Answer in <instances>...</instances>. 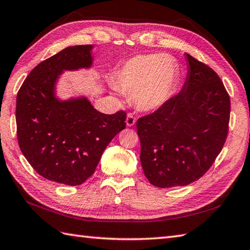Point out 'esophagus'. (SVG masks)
Here are the masks:
<instances>
[{"mask_svg":"<svg viewBox=\"0 0 250 250\" xmlns=\"http://www.w3.org/2000/svg\"><path fill=\"white\" fill-rule=\"evenodd\" d=\"M135 122H136V119L133 115L129 114L128 116H126V119H125L126 126H133L135 125Z\"/></svg>","mask_w":250,"mask_h":250,"instance_id":"esophagus-1","label":"esophagus"}]
</instances>
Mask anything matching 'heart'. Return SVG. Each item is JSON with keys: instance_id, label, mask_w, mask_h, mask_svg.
<instances>
[{"instance_id": "b5f03b06", "label": "heart", "mask_w": 250, "mask_h": 250, "mask_svg": "<svg viewBox=\"0 0 250 250\" xmlns=\"http://www.w3.org/2000/svg\"><path fill=\"white\" fill-rule=\"evenodd\" d=\"M179 79V65L169 54H142L125 61L112 77L116 90L131 94L142 111H155L172 95Z\"/></svg>"}]
</instances>
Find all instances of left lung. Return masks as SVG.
Returning <instances> with one entry per match:
<instances>
[{"mask_svg":"<svg viewBox=\"0 0 250 250\" xmlns=\"http://www.w3.org/2000/svg\"><path fill=\"white\" fill-rule=\"evenodd\" d=\"M185 57L182 90L136 122L142 168L157 188L184 187L203 177L228 135L231 104L221 79L189 54Z\"/></svg>","mask_w":250,"mask_h":250,"instance_id":"obj_1","label":"left lung"}]
</instances>
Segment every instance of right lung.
Returning a JSON list of instances; mask_svg holds the SVG:
<instances>
[{
  "instance_id": "1",
  "label": "right lung",
  "mask_w": 250,
  "mask_h": 250,
  "mask_svg": "<svg viewBox=\"0 0 250 250\" xmlns=\"http://www.w3.org/2000/svg\"><path fill=\"white\" fill-rule=\"evenodd\" d=\"M93 47H66L39 63L16 100L17 138L24 158L41 177L70 187L94 173L103 151L125 128V111L102 114L84 95L67 100L56 95L63 72L91 69Z\"/></svg>"
}]
</instances>
